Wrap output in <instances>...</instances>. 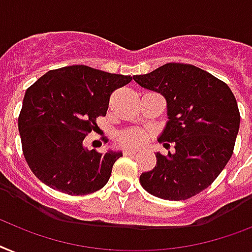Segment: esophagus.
<instances>
[{
    "label": "esophagus",
    "instance_id": "obj_1",
    "mask_svg": "<svg viewBox=\"0 0 252 252\" xmlns=\"http://www.w3.org/2000/svg\"><path fill=\"white\" fill-rule=\"evenodd\" d=\"M124 154H126V155H134V154H136V151L132 150V149H124Z\"/></svg>",
    "mask_w": 252,
    "mask_h": 252
}]
</instances>
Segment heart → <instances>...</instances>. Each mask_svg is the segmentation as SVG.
Returning <instances> with one entry per match:
<instances>
[{
  "mask_svg": "<svg viewBox=\"0 0 252 252\" xmlns=\"http://www.w3.org/2000/svg\"><path fill=\"white\" fill-rule=\"evenodd\" d=\"M150 140V136L146 130L141 128H130V129L123 130L116 136V141L119 142L120 146L126 149H138L147 145Z\"/></svg>",
  "mask_w": 252,
  "mask_h": 252,
  "instance_id": "obj_1",
  "label": "heart"
}]
</instances>
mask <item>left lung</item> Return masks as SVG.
Instances as JSON below:
<instances>
[{
    "mask_svg": "<svg viewBox=\"0 0 252 252\" xmlns=\"http://www.w3.org/2000/svg\"><path fill=\"white\" fill-rule=\"evenodd\" d=\"M133 80L160 93L168 122L159 137L165 149L157 165L140 176L147 193L167 200H185L207 189L233 154L239 129V110L230 88L204 69L167 63Z\"/></svg>",
    "mask_w": 252,
    "mask_h": 252,
    "instance_id": "left-lung-1",
    "label": "left lung"
}]
</instances>
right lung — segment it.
<instances>
[{
    "label": "right lung",
    "instance_id": "obj_1",
    "mask_svg": "<svg viewBox=\"0 0 252 252\" xmlns=\"http://www.w3.org/2000/svg\"><path fill=\"white\" fill-rule=\"evenodd\" d=\"M130 80L76 64L52 69L27 89L18 128L24 158L40 181L69 195L107 184L122 151L88 150L84 138L106 115L112 92Z\"/></svg>",
    "mask_w": 252,
    "mask_h": 252
}]
</instances>
